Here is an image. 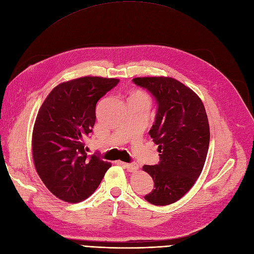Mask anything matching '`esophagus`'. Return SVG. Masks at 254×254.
Segmentation results:
<instances>
[{
  "label": "esophagus",
  "instance_id": "34e87169",
  "mask_svg": "<svg viewBox=\"0 0 254 254\" xmlns=\"http://www.w3.org/2000/svg\"><path fill=\"white\" fill-rule=\"evenodd\" d=\"M120 163L121 165H124L129 172H135L138 169V165H136V163H127V162H121V161Z\"/></svg>",
  "mask_w": 254,
  "mask_h": 254
}]
</instances>
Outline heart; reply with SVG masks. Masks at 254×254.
Returning a JSON list of instances; mask_svg holds the SVG:
<instances>
[{"label":"heart","instance_id":"1","mask_svg":"<svg viewBox=\"0 0 254 254\" xmlns=\"http://www.w3.org/2000/svg\"><path fill=\"white\" fill-rule=\"evenodd\" d=\"M134 96H136V97H146L144 94H142V93H136Z\"/></svg>","mask_w":254,"mask_h":254}]
</instances>
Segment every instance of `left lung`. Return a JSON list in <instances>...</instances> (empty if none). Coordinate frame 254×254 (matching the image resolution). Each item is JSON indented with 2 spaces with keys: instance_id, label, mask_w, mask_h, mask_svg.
Listing matches in <instances>:
<instances>
[{
  "instance_id": "8db88e82",
  "label": "left lung",
  "mask_w": 254,
  "mask_h": 254,
  "mask_svg": "<svg viewBox=\"0 0 254 254\" xmlns=\"http://www.w3.org/2000/svg\"><path fill=\"white\" fill-rule=\"evenodd\" d=\"M133 81L148 89L158 103L149 134L158 144L160 161L142 168L155 184L144 198L167 206L191 189L203 169L210 142L207 113L197 94L174 78L138 77Z\"/></svg>"
}]
</instances>
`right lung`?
Segmentation results:
<instances>
[{"label": "right lung", "instance_id": "right-lung-1", "mask_svg": "<svg viewBox=\"0 0 254 254\" xmlns=\"http://www.w3.org/2000/svg\"><path fill=\"white\" fill-rule=\"evenodd\" d=\"M119 79L81 77L57 85L41 105L32 130V158L41 181L56 197L79 202L100 185L111 162L87 156L96 104Z\"/></svg>", "mask_w": 254, "mask_h": 254}]
</instances>
